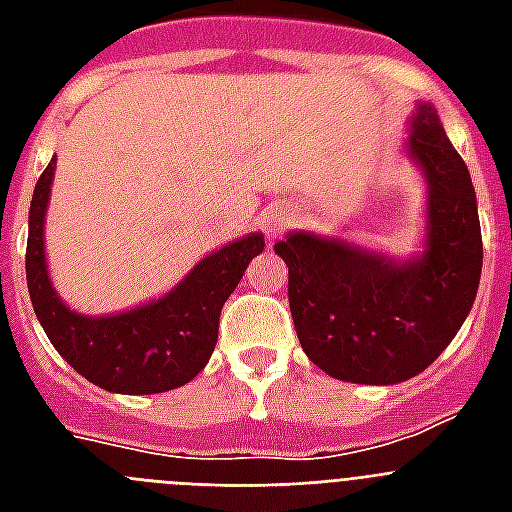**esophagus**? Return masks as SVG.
Here are the masks:
<instances>
[{"label": "esophagus", "instance_id": "obj_1", "mask_svg": "<svg viewBox=\"0 0 512 512\" xmlns=\"http://www.w3.org/2000/svg\"><path fill=\"white\" fill-rule=\"evenodd\" d=\"M284 225H287V217L284 215H271L268 220L263 223L265 233H268V239H276L281 231H284Z\"/></svg>", "mask_w": 512, "mask_h": 512}]
</instances>
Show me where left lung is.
<instances>
[{
    "label": "left lung",
    "mask_w": 512,
    "mask_h": 512,
    "mask_svg": "<svg viewBox=\"0 0 512 512\" xmlns=\"http://www.w3.org/2000/svg\"><path fill=\"white\" fill-rule=\"evenodd\" d=\"M409 154L428 177V241L409 263L337 239L292 233L276 244L289 268V311L305 356L361 385H396L436 361L476 300L484 244L476 191L436 111L420 106Z\"/></svg>",
    "instance_id": "8db88e82"
}]
</instances>
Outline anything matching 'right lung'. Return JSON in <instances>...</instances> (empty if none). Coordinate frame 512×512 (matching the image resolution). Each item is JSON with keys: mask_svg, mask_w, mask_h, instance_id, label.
<instances>
[{"mask_svg": "<svg viewBox=\"0 0 512 512\" xmlns=\"http://www.w3.org/2000/svg\"><path fill=\"white\" fill-rule=\"evenodd\" d=\"M55 159L36 180L28 212L26 281L36 319L60 356L84 380L111 393H164L191 382L207 366L217 342L220 311L260 255V233L204 257L170 295L130 313L90 319L60 303L44 263V209Z\"/></svg>", "mask_w": 512, "mask_h": 512, "instance_id": "1", "label": "right lung"}]
</instances>
